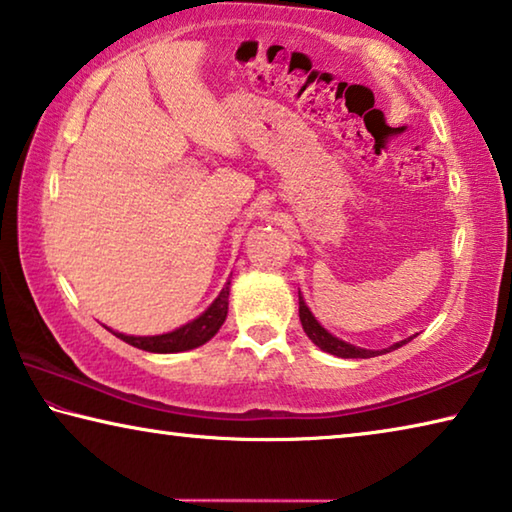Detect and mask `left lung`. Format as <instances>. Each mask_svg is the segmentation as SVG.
I'll use <instances>...</instances> for the list:
<instances>
[{"label": "left lung", "instance_id": "obj_1", "mask_svg": "<svg viewBox=\"0 0 512 512\" xmlns=\"http://www.w3.org/2000/svg\"><path fill=\"white\" fill-rule=\"evenodd\" d=\"M298 300H300V323H302V329H305V334L311 339V343L318 345L320 350L323 352H329L334 354V357H341V359H370V357H377V354H386L391 350H397L402 348L404 343H409L411 339H404L400 343H393L391 348L386 350H366V348H359V345H352L348 341H341L339 336H334L332 332H327V329L318 323L316 316L311 314L307 302L302 300L300 291H298Z\"/></svg>", "mask_w": 512, "mask_h": 512}]
</instances>
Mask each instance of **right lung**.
<instances>
[{
    "mask_svg": "<svg viewBox=\"0 0 512 512\" xmlns=\"http://www.w3.org/2000/svg\"><path fill=\"white\" fill-rule=\"evenodd\" d=\"M228 296H230V280L225 282V287L221 289L219 296L214 298V302L207 307L201 316L189 320L187 325L173 329V332L167 334H158V336H128L121 332H110L117 336L133 348H140L146 352H155V354H173V352H187L194 350L198 345H203L212 339V336L219 332L221 325L225 323V316H228Z\"/></svg>",
    "mask_w": 512,
    "mask_h": 512,
    "instance_id": "add662e5",
    "label": "right lung"
}]
</instances>
